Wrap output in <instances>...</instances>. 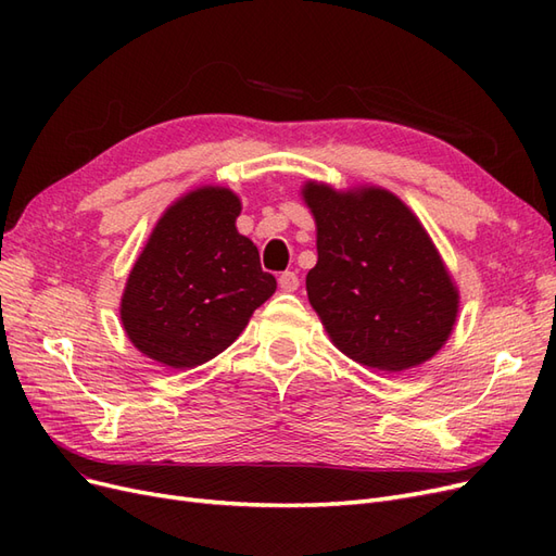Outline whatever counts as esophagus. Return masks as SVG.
Wrapping results in <instances>:
<instances>
[{"label":"esophagus","mask_w":556,"mask_h":556,"mask_svg":"<svg viewBox=\"0 0 556 556\" xmlns=\"http://www.w3.org/2000/svg\"><path fill=\"white\" fill-rule=\"evenodd\" d=\"M278 285L282 292H294L299 288V276L294 271H285V274H280Z\"/></svg>","instance_id":"obj_1"}]
</instances>
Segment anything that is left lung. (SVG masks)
I'll return each mask as SVG.
<instances>
[{
  "mask_svg": "<svg viewBox=\"0 0 556 556\" xmlns=\"http://www.w3.org/2000/svg\"><path fill=\"white\" fill-rule=\"evenodd\" d=\"M317 227L311 306L350 359L399 374L431 359L457 323L459 292L427 229L382 188L301 190Z\"/></svg>",
  "mask_w": 556,
  "mask_h": 556,
  "instance_id": "8db88e82",
  "label": "left lung"
}]
</instances>
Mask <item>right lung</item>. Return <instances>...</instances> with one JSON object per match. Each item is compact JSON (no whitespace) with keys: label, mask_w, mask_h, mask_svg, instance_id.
<instances>
[{"label":"right lung","mask_w":556,"mask_h":556,"mask_svg":"<svg viewBox=\"0 0 556 556\" xmlns=\"http://www.w3.org/2000/svg\"><path fill=\"white\" fill-rule=\"evenodd\" d=\"M241 199L199 188L166 208L129 271L121 301L127 339L169 368H192L239 339L276 292L257 245L237 229Z\"/></svg>","instance_id":"obj_1"}]
</instances>
